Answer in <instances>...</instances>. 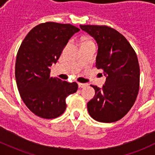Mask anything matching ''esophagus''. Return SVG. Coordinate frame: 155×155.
I'll use <instances>...</instances> for the list:
<instances>
[{
    "mask_svg": "<svg viewBox=\"0 0 155 155\" xmlns=\"http://www.w3.org/2000/svg\"><path fill=\"white\" fill-rule=\"evenodd\" d=\"M86 86V84H84V83H78V87H84Z\"/></svg>",
    "mask_w": 155,
    "mask_h": 155,
    "instance_id": "34e87169",
    "label": "esophagus"
}]
</instances>
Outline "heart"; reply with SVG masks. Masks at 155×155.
I'll return each instance as SVG.
<instances>
[{"mask_svg":"<svg viewBox=\"0 0 155 155\" xmlns=\"http://www.w3.org/2000/svg\"><path fill=\"white\" fill-rule=\"evenodd\" d=\"M91 42V41H90V40H85L84 42V43H85V42Z\"/></svg>","mask_w":155,"mask_h":155,"instance_id":"1","label":"heart"}]
</instances>
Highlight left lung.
Here are the masks:
<instances>
[{"mask_svg": "<svg viewBox=\"0 0 155 155\" xmlns=\"http://www.w3.org/2000/svg\"><path fill=\"white\" fill-rule=\"evenodd\" d=\"M98 44L96 68L106 77L102 88L95 91L87 102L90 116L101 123H113L122 119L136 101L140 86V67L137 54L124 35L106 25H82Z\"/></svg>", "mask_w": 155, "mask_h": 155, "instance_id": "left-lung-1", "label": "left lung"}]
</instances>
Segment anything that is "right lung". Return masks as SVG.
Instances as JSON below:
<instances>
[{
	"instance_id": "obj_1",
	"label": "right lung",
	"mask_w": 155,
	"mask_h": 155,
	"mask_svg": "<svg viewBox=\"0 0 155 155\" xmlns=\"http://www.w3.org/2000/svg\"><path fill=\"white\" fill-rule=\"evenodd\" d=\"M78 28L70 24L42 23L27 34L17 53L15 79L21 99L41 118H57L64 113L66 98L76 92V82L50 77L64 48Z\"/></svg>"
}]
</instances>
